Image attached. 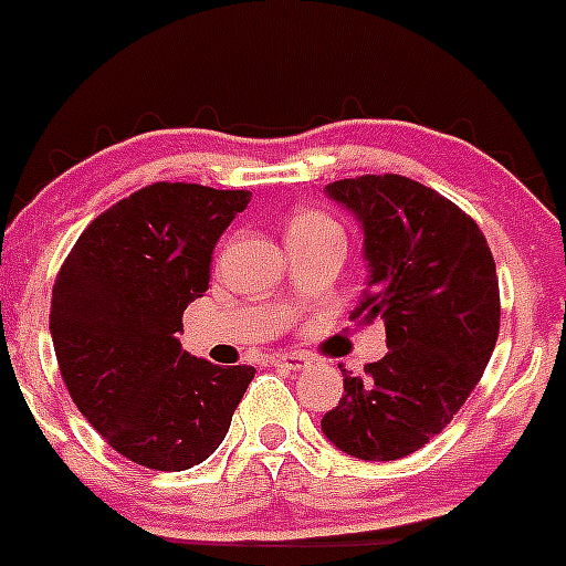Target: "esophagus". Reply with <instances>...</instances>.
<instances>
[{"label":"esophagus","instance_id":"1","mask_svg":"<svg viewBox=\"0 0 566 566\" xmlns=\"http://www.w3.org/2000/svg\"><path fill=\"white\" fill-rule=\"evenodd\" d=\"M274 365L283 368V371H303L308 365V357L306 354H277V357H274Z\"/></svg>","mask_w":566,"mask_h":566}]
</instances>
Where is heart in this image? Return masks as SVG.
Listing matches in <instances>:
<instances>
[{
  "label": "heart",
  "instance_id": "obj_1",
  "mask_svg": "<svg viewBox=\"0 0 566 566\" xmlns=\"http://www.w3.org/2000/svg\"><path fill=\"white\" fill-rule=\"evenodd\" d=\"M319 227H334V221L323 212H297L292 214V221H289V234L312 232V229H319Z\"/></svg>",
  "mask_w": 566,
  "mask_h": 566
}]
</instances>
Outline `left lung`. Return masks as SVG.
<instances>
[{
  "mask_svg": "<svg viewBox=\"0 0 566 566\" xmlns=\"http://www.w3.org/2000/svg\"><path fill=\"white\" fill-rule=\"evenodd\" d=\"M363 227L368 289L352 319H382L388 354L345 374L323 417L328 442L365 462L419 451L482 379L499 337V277L488 240L457 203L402 175L326 187Z\"/></svg>",
  "mask_w": 566,
  "mask_h": 566,
  "instance_id": "left-lung-1",
  "label": "left lung"
}]
</instances>
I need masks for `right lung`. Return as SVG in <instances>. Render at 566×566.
<instances>
[{
	"mask_svg": "<svg viewBox=\"0 0 566 566\" xmlns=\"http://www.w3.org/2000/svg\"><path fill=\"white\" fill-rule=\"evenodd\" d=\"M249 198L201 184L144 187L98 214L59 272V371L82 417L129 462L201 464L252 382V365L221 368L178 339L184 308L209 289L214 243Z\"/></svg>",
	"mask_w": 566,
	"mask_h": 566,
	"instance_id": "right-lung-1",
	"label": "right lung"
}]
</instances>
